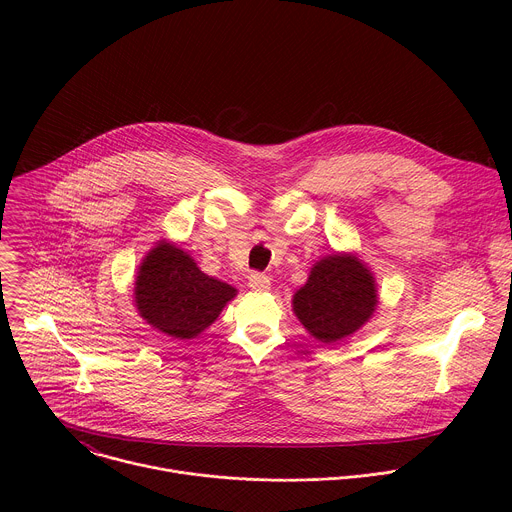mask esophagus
I'll use <instances>...</instances> for the list:
<instances>
[{
    "mask_svg": "<svg viewBox=\"0 0 512 512\" xmlns=\"http://www.w3.org/2000/svg\"><path fill=\"white\" fill-rule=\"evenodd\" d=\"M269 285H271L269 275H265V273H261V271H253V273L249 275V287H251L253 291H267Z\"/></svg>",
    "mask_w": 512,
    "mask_h": 512,
    "instance_id": "34e87169",
    "label": "esophagus"
}]
</instances>
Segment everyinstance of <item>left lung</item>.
I'll list each match as a JSON object with an SVG mask.
<instances>
[{
	"label": "left lung",
	"instance_id": "obj_1",
	"mask_svg": "<svg viewBox=\"0 0 512 512\" xmlns=\"http://www.w3.org/2000/svg\"><path fill=\"white\" fill-rule=\"evenodd\" d=\"M375 291L371 271L356 257L332 255L312 267L308 283L294 296V312L314 338L336 342L373 316Z\"/></svg>",
	"mask_w": 512,
	"mask_h": 512
}]
</instances>
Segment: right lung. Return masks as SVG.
I'll return each mask as SVG.
<instances>
[{
  "label": "right lung",
  "instance_id": "1",
  "mask_svg": "<svg viewBox=\"0 0 512 512\" xmlns=\"http://www.w3.org/2000/svg\"><path fill=\"white\" fill-rule=\"evenodd\" d=\"M237 289L202 273L182 249L160 243L143 259L135 281L141 318L174 338H194L208 328Z\"/></svg>",
  "mask_w": 512,
  "mask_h": 512
}]
</instances>
